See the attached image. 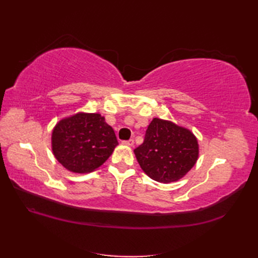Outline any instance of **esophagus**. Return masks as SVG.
Returning a JSON list of instances; mask_svg holds the SVG:
<instances>
[{"label":"esophagus","instance_id":"obj_1","mask_svg":"<svg viewBox=\"0 0 258 258\" xmlns=\"http://www.w3.org/2000/svg\"><path fill=\"white\" fill-rule=\"evenodd\" d=\"M123 145H126V146H133V145H134V141H133V140L124 141V142H123Z\"/></svg>","mask_w":258,"mask_h":258}]
</instances>
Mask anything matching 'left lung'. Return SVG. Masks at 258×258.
Instances as JSON below:
<instances>
[{"label": "left lung", "mask_w": 258, "mask_h": 258, "mask_svg": "<svg viewBox=\"0 0 258 258\" xmlns=\"http://www.w3.org/2000/svg\"><path fill=\"white\" fill-rule=\"evenodd\" d=\"M134 153L147 176L168 184L184 177L193 168L200 146L188 128L154 117L146 130L143 144Z\"/></svg>", "instance_id": "left-lung-1"}]
</instances>
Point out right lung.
Wrapping results in <instances>:
<instances>
[{
	"label": "right lung",
	"mask_w": 258,
	"mask_h": 258,
	"mask_svg": "<svg viewBox=\"0 0 258 258\" xmlns=\"http://www.w3.org/2000/svg\"><path fill=\"white\" fill-rule=\"evenodd\" d=\"M52 152L68 171H95L112 155L118 142L114 130L98 113L79 112L59 119L52 131Z\"/></svg>",
	"instance_id": "add662e5"
}]
</instances>
